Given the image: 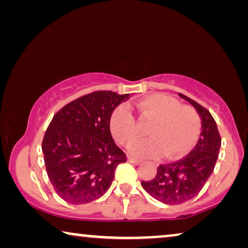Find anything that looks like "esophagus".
Wrapping results in <instances>:
<instances>
[{
    "label": "esophagus",
    "mask_w": 248,
    "mask_h": 248,
    "mask_svg": "<svg viewBox=\"0 0 248 248\" xmlns=\"http://www.w3.org/2000/svg\"><path fill=\"white\" fill-rule=\"evenodd\" d=\"M127 161L133 162V164H135V165H140L142 162L141 159H138V158H134V157H127Z\"/></svg>",
    "instance_id": "obj_1"
}]
</instances>
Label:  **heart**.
I'll use <instances>...</instances> for the list:
<instances>
[{
	"label": "heart",
	"mask_w": 248,
	"mask_h": 248,
	"mask_svg": "<svg viewBox=\"0 0 248 248\" xmlns=\"http://www.w3.org/2000/svg\"><path fill=\"white\" fill-rule=\"evenodd\" d=\"M144 118H154L149 128L151 138L135 143L138 157L181 158L194 148L201 131L199 114L166 93H152L135 105ZM110 132L118 143L128 147L140 138V128L127 106L115 108L109 121Z\"/></svg>",
	"instance_id": "b5f03b06"
}]
</instances>
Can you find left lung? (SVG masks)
Instances as JSON below:
<instances>
[{"instance_id":"left-lung-1","label":"left lung","mask_w":248,"mask_h":248,"mask_svg":"<svg viewBox=\"0 0 248 248\" xmlns=\"http://www.w3.org/2000/svg\"><path fill=\"white\" fill-rule=\"evenodd\" d=\"M178 94L188 101L200 115L201 138L187 157L160 165L154 179L141 183L149 195L170 205L187 202L199 194L212 175L221 147V138L210 111L184 94Z\"/></svg>"}]
</instances>
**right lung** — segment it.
Here are the masks:
<instances>
[{
	"label": "right lung",
	"mask_w": 248,
	"mask_h": 248,
	"mask_svg": "<svg viewBox=\"0 0 248 248\" xmlns=\"http://www.w3.org/2000/svg\"><path fill=\"white\" fill-rule=\"evenodd\" d=\"M128 99L130 93L96 91L53 117L42 149L49 181L64 201L86 204L110 187L126 155L114 142L109 121L115 108Z\"/></svg>",
	"instance_id": "add662e5"
}]
</instances>
